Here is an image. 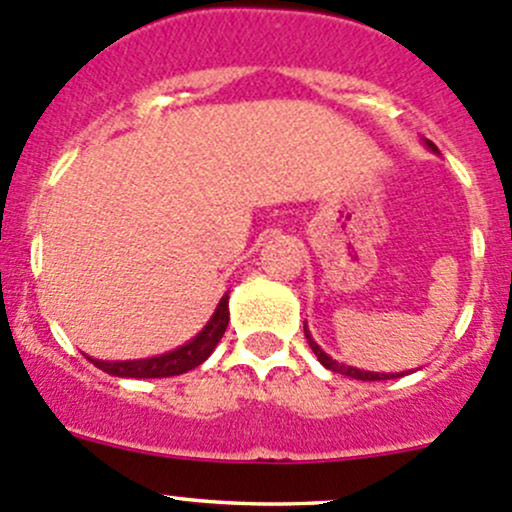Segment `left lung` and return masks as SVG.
Listing matches in <instances>:
<instances>
[{
	"instance_id": "obj_1",
	"label": "left lung",
	"mask_w": 512,
	"mask_h": 512,
	"mask_svg": "<svg viewBox=\"0 0 512 512\" xmlns=\"http://www.w3.org/2000/svg\"><path fill=\"white\" fill-rule=\"evenodd\" d=\"M427 147L432 149V152H437V147H434V144L429 142V139H427ZM304 336H306V341H309L311 351H314L316 358L321 360V365H324V368H328V370H333V373L348 375V378H355V380H392V378H402V373H370V370H358V368H351V365L338 363V360H333L331 355H326L324 351H321L319 343H316L314 338H311V333H309V328H306V324H304Z\"/></svg>"
}]
</instances>
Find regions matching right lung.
<instances>
[{
    "mask_svg": "<svg viewBox=\"0 0 512 512\" xmlns=\"http://www.w3.org/2000/svg\"><path fill=\"white\" fill-rule=\"evenodd\" d=\"M230 311H228V294L220 299L218 309L211 316L203 331L198 333L196 338L186 343V346L176 348V351H169L164 355H157V358H142V360H98L90 358V363L95 368H100L102 373H110L115 378H171V375H181L193 370L196 365H201L203 360L208 358L218 346V341L223 338L225 328H228Z\"/></svg>",
    "mask_w": 512,
    "mask_h": 512,
    "instance_id": "1",
    "label": "right lung"
}]
</instances>
